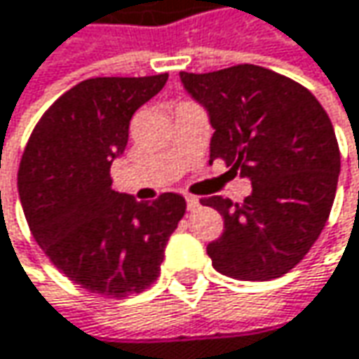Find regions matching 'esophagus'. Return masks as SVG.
Here are the masks:
<instances>
[{
	"label": "esophagus",
	"mask_w": 359,
	"mask_h": 359,
	"mask_svg": "<svg viewBox=\"0 0 359 359\" xmlns=\"http://www.w3.org/2000/svg\"><path fill=\"white\" fill-rule=\"evenodd\" d=\"M201 208V201L197 199V197H193V195H187V210L189 212H195V210H199Z\"/></svg>",
	"instance_id": "34e87169"
}]
</instances>
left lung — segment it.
I'll return each instance as SVG.
<instances>
[{
  "instance_id": "obj_1",
  "label": "left lung",
  "mask_w": 359,
  "mask_h": 359,
  "mask_svg": "<svg viewBox=\"0 0 359 359\" xmlns=\"http://www.w3.org/2000/svg\"><path fill=\"white\" fill-rule=\"evenodd\" d=\"M180 82L210 114V158L252 184L243 203L201 199L224 217V234L208 245L212 265L245 281L281 277L304 259L333 208L341 156L329 114L304 86L259 65L180 72Z\"/></svg>"
}]
</instances>
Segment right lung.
I'll return each instance as SVG.
<instances>
[{"instance_id": "obj_1", "label": "right lung", "mask_w": 359, "mask_h": 359, "mask_svg": "<svg viewBox=\"0 0 359 359\" xmlns=\"http://www.w3.org/2000/svg\"><path fill=\"white\" fill-rule=\"evenodd\" d=\"M166 80H83L50 104L22 154L18 193L32 236L63 276L92 294L125 298L149 287L187 210L177 193L140 203L113 191L111 179L131 116Z\"/></svg>"}]
</instances>
